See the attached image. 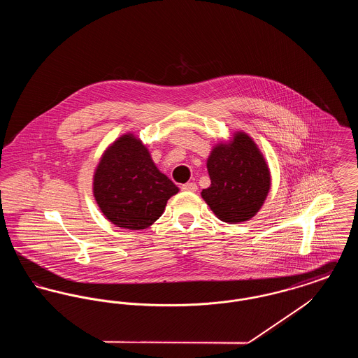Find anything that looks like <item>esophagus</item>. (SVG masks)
I'll list each match as a JSON object with an SVG mask.
<instances>
[{
    "instance_id": "obj_1",
    "label": "esophagus",
    "mask_w": 358,
    "mask_h": 358,
    "mask_svg": "<svg viewBox=\"0 0 358 358\" xmlns=\"http://www.w3.org/2000/svg\"><path fill=\"white\" fill-rule=\"evenodd\" d=\"M181 189L185 190V192H196L197 190V185L194 182H187V184H184L181 187Z\"/></svg>"
}]
</instances>
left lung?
<instances>
[{"label":"left lung","mask_w":358,"mask_h":358,"mask_svg":"<svg viewBox=\"0 0 358 358\" xmlns=\"http://www.w3.org/2000/svg\"><path fill=\"white\" fill-rule=\"evenodd\" d=\"M210 187L201 197L222 222H247L264 204L270 187V168L255 141L236 131L231 141L217 143L208 157Z\"/></svg>","instance_id":"1"}]
</instances>
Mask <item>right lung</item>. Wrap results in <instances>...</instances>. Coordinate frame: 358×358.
Listing matches in <instances>:
<instances>
[{"label": "right lung", "mask_w": 358, "mask_h": 358, "mask_svg": "<svg viewBox=\"0 0 358 358\" xmlns=\"http://www.w3.org/2000/svg\"><path fill=\"white\" fill-rule=\"evenodd\" d=\"M95 201L108 222L145 229L157 222L178 187L155 166L148 148L133 133L115 139L94 173Z\"/></svg>", "instance_id": "add662e5"}]
</instances>
